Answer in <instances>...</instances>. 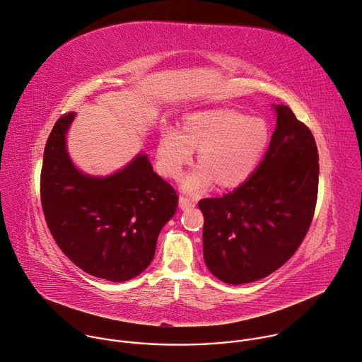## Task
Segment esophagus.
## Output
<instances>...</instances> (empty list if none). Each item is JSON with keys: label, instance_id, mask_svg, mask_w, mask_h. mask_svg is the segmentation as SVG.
I'll use <instances>...</instances> for the list:
<instances>
[{"label": "esophagus", "instance_id": "1", "mask_svg": "<svg viewBox=\"0 0 362 362\" xmlns=\"http://www.w3.org/2000/svg\"><path fill=\"white\" fill-rule=\"evenodd\" d=\"M180 206H181V209L194 208V206H195V201L191 199V198H188V197L181 195V197H180Z\"/></svg>", "mask_w": 362, "mask_h": 362}]
</instances>
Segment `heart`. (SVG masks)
<instances>
[{"mask_svg": "<svg viewBox=\"0 0 362 362\" xmlns=\"http://www.w3.org/2000/svg\"><path fill=\"white\" fill-rule=\"evenodd\" d=\"M269 141V127L260 117H247L232 109L198 112L188 116L182 130L170 127L158 144V163L164 175L178 178L199 147L202 163L184 181L189 192H199L218 180L232 187L246 180Z\"/></svg>", "mask_w": 362, "mask_h": 362, "instance_id": "obj_1", "label": "heart"}]
</instances>
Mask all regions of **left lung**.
<instances>
[{
  "mask_svg": "<svg viewBox=\"0 0 362 362\" xmlns=\"http://www.w3.org/2000/svg\"><path fill=\"white\" fill-rule=\"evenodd\" d=\"M276 129L263 161L236 189L198 202L204 259L229 284L263 279L298 249L318 192V151L290 107L273 106Z\"/></svg>",
  "mask_w": 362,
  "mask_h": 362,
  "instance_id": "8db88e82",
  "label": "left lung"
}]
</instances>
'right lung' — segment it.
I'll return each instance as SVG.
<instances>
[{"label":"right lung","mask_w":362,"mask_h":362,"mask_svg":"<svg viewBox=\"0 0 362 362\" xmlns=\"http://www.w3.org/2000/svg\"><path fill=\"white\" fill-rule=\"evenodd\" d=\"M74 117V112L62 115L45 146L41 204L47 225L64 255L83 272L130 280L151 263L158 233L177 211V191L144 154L106 178L79 173L65 147Z\"/></svg>","instance_id":"add662e5"}]
</instances>
